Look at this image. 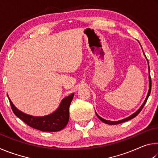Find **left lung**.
I'll use <instances>...</instances> for the list:
<instances>
[{
    "mask_svg": "<svg viewBox=\"0 0 158 158\" xmlns=\"http://www.w3.org/2000/svg\"><path fill=\"white\" fill-rule=\"evenodd\" d=\"M143 54H144V56H146L145 53H143ZM148 71H149V90H148V95H147V96H146V100H144L143 103L142 104V105H141V106H140V108L138 110L135 112V113H134L133 114L131 115V116H130L129 117L126 118H124V119H123V120H121V121H107V120L104 119V118H102V117H100V116H98V114L97 113H96V115H97V116L99 118V119H100L101 121H102L103 123H105L109 124V125H116V124L121 123H123V122H125V121H129V120H130V119H132L133 118H135V116H137V115L140 113V111H141V110H142L143 106L145 105V104H146V102L147 100H148V98L149 95H150V93H151V75H150L149 64H148Z\"/></svg>",
    "mask_w": 158,
    "mask_h": 158,
    "instance_id": "8db88e82",
    "label": "left lung"
}]
</instances>
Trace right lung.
<instances>
[{"label":"right lung","instance_id":"obj_1","mask_svg":"<svg viewBox=\"0 0 158 158\" xmlns=\"http://www.w3.org/2000/svg\"><path fill=\"white\" fill-rule=\"evenodd\" d=\"M74 93L63 99L56 110L44 116H33L23 113L13 105L8 97L14 114L29 126L42 132H58L63 130L69 121V107L74 97Z\"/></svg>","mask_w":158,"mask_h":158}]
</instances>
